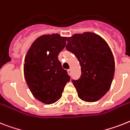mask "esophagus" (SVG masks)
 Wrapping results in <instances>:
<instances>
[{"mask_svg": "<svg viewBox=\"0 0 130 130\" xmlns=\"http://www.w3.org/2000/svg\"><path fill=\"white\" fill-rule=\"evenodd\" d=\"M67 72H68V73H69V75H71V69H68V70H67Z\"/></svg>", "mask_w": 130, "mask_h": 130, "instance_id": "1", "label": "esophagus"}]
</instances>
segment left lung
<instances>
[{
    "label": "left lung",
    "instance_id": "obj_1",
    "mask_svg": "<svg viewBox=\"0 0 130 130\" xmlns=\"http://www.w3.org/2000/svg\"><path fill=\"white\" fill-rule=\"evenodd\" d=\"M67 41L66 49L76 56L82 69L79 79L72 80L78 96L85 102H97L109 91L114 76V57L109 45L91 32L75 34Z\"/></svg>",
    "mask_w": 130,
    "mask_h": 130
}]
</instances>
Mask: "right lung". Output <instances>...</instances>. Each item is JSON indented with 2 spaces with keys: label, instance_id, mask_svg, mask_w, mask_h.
<instances>
[{
  "label": "right lung",
  "instance_id": "1",
  "mask_svg": "<svg viewBox=\"0 0 130 130\" xmlns=\"http://www.w3.org/2000/svg\"><path fill=\"white\" fill-rule=\"evenodd\" d=\"M67 39L59 34L43 35L32 43L25 56L24 75L27 85L35 98L47 105L61 98L70 81L58 59Z\"/></svg>",
  "mask_w": 130,
  "mask_h": 130
}]
</instances>
